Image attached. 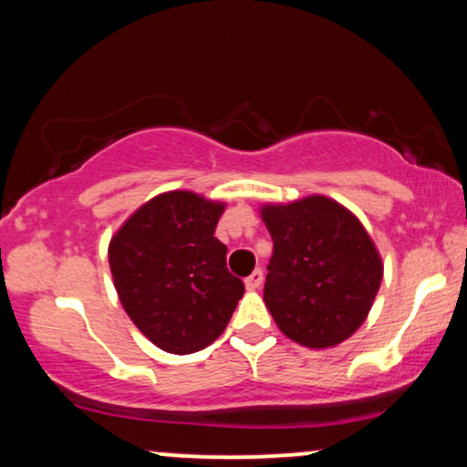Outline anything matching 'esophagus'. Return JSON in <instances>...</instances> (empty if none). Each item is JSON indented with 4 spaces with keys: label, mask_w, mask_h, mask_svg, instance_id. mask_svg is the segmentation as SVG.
Segmentation results:
<instances>
[{
    "label": "esophagus",
    "mask_w": 467,
    "mask_h": 467,
    "mask_svg": "<svg viewBox=\"0 0 467 467\" xmlns=\"http://www.w3.org/2000/svg\"><path fill=\"white\" fill-rule=\"evenodd\" d=\"M245 285H248V289H259L261 285H264V270H259V267H256V270L252 272L248 278H245Z\"/></svg>",
    "instance_id": "esophagus-1"
}]
</instances>
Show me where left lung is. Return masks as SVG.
Segmentation results:
<instances>
[{"label":"left lung","instance_id":"obj_1","mask_svg":"<svg viewBox=\"0 0 467 467\" xmlns=\"http://www.w3.org/2000/svg\"><path fill=\"white\" fill-rule=\"evenodd\" d=\"M275 241L264 301L303 347L340 345L367 320L382 283V259L360 219L325 195L261 208Z\"/></svg>","mask_w":467,"mask_h":467}]
</instances>
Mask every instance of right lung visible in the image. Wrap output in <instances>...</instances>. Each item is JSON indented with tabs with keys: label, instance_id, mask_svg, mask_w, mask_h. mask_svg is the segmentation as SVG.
Instances as JSON below:
<instances>
[{
	"label": "right lung",
	"instance_id": "add662e5",
	"mask_svg": "<svg viewBox=\"0 0 467 467\" xmlns=\"http://www.w3.org/2000/svg\"><path fill=\"white\" fill-rule=\"evenodd\" d=\"M226 203L169 191L142 203L109 241V270L133 325L162 351L215 342L244 296L215 237Z\"/></svg>",
	"mask_w": 467,
	"mask_h": 467
}]
</instances>
